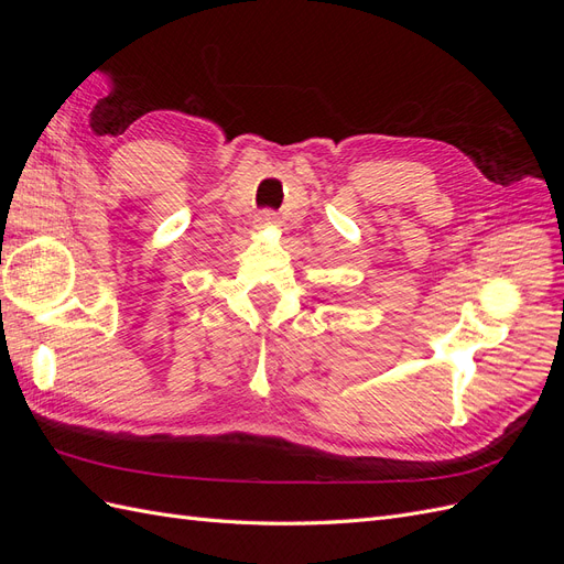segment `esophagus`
Instances as JSON below:
<instances>
[{
    "label": "esophagus",
    "instance_id": "esophagus-1",
    "mask_svg": "<svg viewBox=\"0 0 564 564\" xmlns=\"http://www.w3.org/2000/svg\"><path fill=\"white\" fill-rule=\"evenodd\" d=\"M256 224H259L261 228H268V226H278V224H280V218H278V214H275V212L265 209V212H261L259 216H256Z\"/></svg>",
    "mask_w": 564,
    "mask_h": 564
}]
</instances>
